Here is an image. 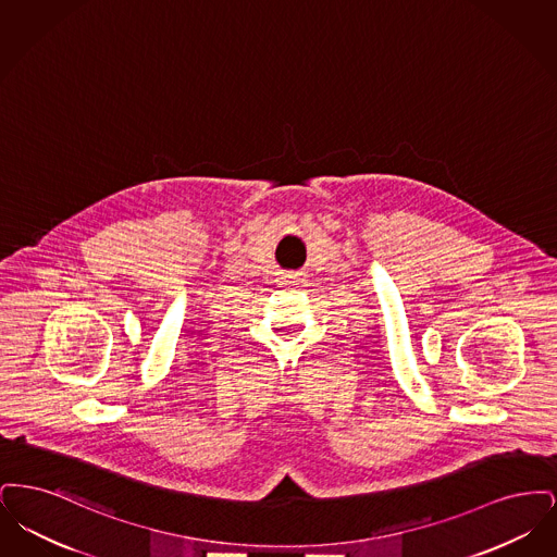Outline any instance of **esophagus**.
<instances>
[{
  "mask_svg": "<svg viewBox=\"0 0 557 557\" xmlns=\"http://www.w3.org/2000/svg\"><path fill=\"white\" fill-rule=\"evenodd\" d=\"M292 282H300V273H294V275H290Z\"/></svg>",
  "mask_w": 557,
  "mask_h": 557,
  "instance_id": "1",
  "label": "esophagus"
}]
</instances>
